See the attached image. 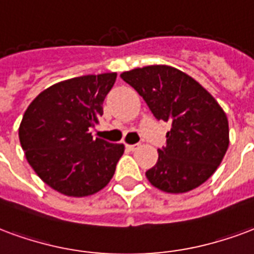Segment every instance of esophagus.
I'll return each instance as SVG.
<instances>
[{
    "label": "esophagus",
    "mask_w": 254,
    "mask_h": 254,
    "mask_svg": "<svg viewBox=\"0 0 254 254\" xmlns=\"http://www.w3.org/2000/svg\"><path fill=\"white\" fill-rule=\"evenodd\" d=\"M127 149H129V151H136L137 148H138V144H127Z\"/></svg>",
    "instance_id": "esophagus-1"
}]
</instances>
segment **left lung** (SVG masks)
<instances>
[{"mask_svg":"<svg viewBox=\"0 0 254 254\" xmlns=\"http://www.w3.org/2000/svg\"><path fill=\"white\" fill-rule=\"evenodd\" d=\"M156 120L170 121L167 145L145 172L152 186L170 194L196 189L215 172L229 146V124L211 94L170 65H146L122 72Z\"/></svg>","mask_w":254,"mask_h":254,"instance_id":"left-lung-1","label":"left lung"}]
</instances>
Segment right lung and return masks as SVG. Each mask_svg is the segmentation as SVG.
<instances>
[{
  "instance_id": "obj_1",
  "label": "right lung",
  "mask_w": 254,
  "mask_h": 254,
  "mask_svg": "<svg viewBox=\"0 0 254 254\" xmlns=\"http://www.w3.org/2000/svg\"><path fill=\"white\" fill-rule=\"evenodd\" d=\"M116 72L83 75L52 84L24 113L18 137L33 171L67 196H89L106 187L124 144L93 138Z\"/></svg>"
}]
</instances>
